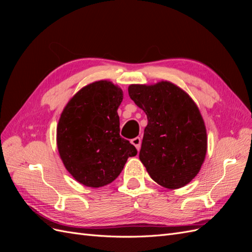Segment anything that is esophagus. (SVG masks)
<instances>
[{"label": "esophagus", "mask_w": 252, "mask_h": 252, "mask_svg": "<svg viewBox=\"0 0 252 252\" xmlns=\"http://www.w3.org/2000/svg\"><path fill=\"white\" fill-rule=\"evenodd\" d=\"M130 142H131L132 145H134L136 149L140 150V148H141V143H142V140H141L140 136H136V138L132 139Z\"/></svg>", "instance_id": "obj_1"}]
</instances>
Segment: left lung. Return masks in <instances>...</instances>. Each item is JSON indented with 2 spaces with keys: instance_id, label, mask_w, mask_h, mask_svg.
<instances>
[{
  "instance_id": "left-lung-1",
  "label": "left lung",
  "mask_w": 252,
  "mask_h": 252,
  "mask_svg": "<svg viewBox=\"0 0 252 252\" xmlns=\"http://www.w3.org/2000/svg\"><path fill=\"white\" fill-rule=\"evenodd\" d=\"M128 94L147 116L140 159L150 178L168 189L184 187L199 173L207 151V133L197 106L167 81L130 85Z\"/></svg>"
}]
</instances>
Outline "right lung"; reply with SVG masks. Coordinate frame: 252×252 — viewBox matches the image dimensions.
I'll return each mask as SVG.
<instances>
[{"instance_id": "right-lung-1", "label": "right lung", "mask_w": 252, "mask_h": 252, "mask_svg": "<svg viewBox=\"0 0 252 252\" xmlns=\"http://www.w3.org/2000/svg\"><path fill=\"white\" fill-rule=\"evenodd\" d=\"M123 91L109 81L83 87L64 108L57 144L65 168L81 184L102 187L116 180L129 157L138 154L120 135L118 108Z\"/></svg>"}]
</instances>
